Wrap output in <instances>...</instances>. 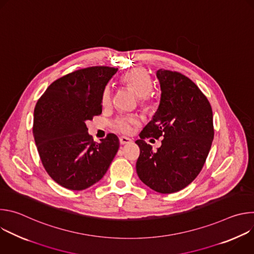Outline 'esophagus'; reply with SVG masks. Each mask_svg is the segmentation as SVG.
<instances>
[{"label": "esophagus", "mask_w": 254, "mask_h": 254, "mask_svg": "<svg viewBox=\"0 0 254 254\" xmlns=\"http://www.w3.org/2000/svg\"><path fill=\"white\" fill-rule=\"evenodd\" d=\"M131 141V139L130 138H128V137H127V136H121L120 137V143L121 144H127V143H129Z\"/></svg>", "instance_id": "obj_1"}]
</instances>
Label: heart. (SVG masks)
<instances>
[{
    "instance_id": "obj_1",
    "label": "heart",
    "mask_w": 254,
    "mask_h": 254,
    "mask_svg": "<svg viewBox=\"0 0 254 254\" xmlns=\"http://www.w3.org/2000/svg\"><path fill=\"white\" fill-rule=\"evenodd\" d=\"M122 81L138 95L139 105L144 110H151L154 104V98L151 94L153 83L150 75L146 71L136 68L132 69L122 77ZM113 101V89L111 85H106L101 92V104L104 107L110 106ZM139 125V120L133 116H121L117 118L112 127L119 132L130 133L135 126Z\"/></svg>"
}]
</instances>
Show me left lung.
<instances>
[{
    "mask_svg": "<svg viewBox=\"0 0 254 254\" xmlns=\"http://www.w3.org/2000/svg\"><path fill=\"white\" fill-rule=\"evenodd\" d=\"M161 101L153 120L139 133L136 173L143 184L171 194L191 184L201 172L214 137L210 102L199 87L177 71L159 69ZM164 137L154 152L145 142Z\"/></svg>",
    "mask_w": 254,
    "mask_h": 254,
    "instance_id": "obj_1",
    "label": "left lung"
}]
</instances>
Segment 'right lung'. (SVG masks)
<instances>
[{
  "instance_id": "obj_1",
  "label": "right lung",
  "mask_w": 254,
  "mask_h": 254,
  "mask_svg": "<svg viewBox=\"0 0 254 254\" xmlns=\"http://www.w3.org/2000/svg\"><path fill=\"white\" fill-rule=\"evenodd\" d=\"M118 68L77 69L52 82L34 110L33 135L48 175L60 186L81 191L104 176L120 141L107 133L96 143L86 122L102 112L101 92Z\"/></svg>"
}]
</instances>
